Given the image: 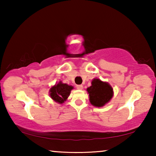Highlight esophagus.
<instances>
[{"mask_svg": "<svg viewBox=\"0 0 156 156\" xmlns=\"http://www.w3.org/2000/svg\"><path fill=\"white\" fill-rule=\"evenodd\" d=\"M76 89H82L83 86L82 84H78V85H76Z\"/></svg>", "mask_w": 156, "mask_h": 156, "instance_id": "esophagus-1", "label": "esophagus"}]
</instances>
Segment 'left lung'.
Listing matches in <instances>:
<instances>
[{
  "label": "left lung",
  "instance_id": "1",
  "mask_svg": "<svg viewBox=\"0 0 156 156\" xmlns=\"http://www.w3.org/2000/svg\"><path fill=\"white\" fill-rule=\"evenodd\" d=\"M87 91L89 93L91 104L97 107L105 105L113 97L112 87L99 79H94L91 82V86L88 87Z\"/></svg>",
  "mask_w": 156,
  "mask_h": 156
}]
</instances>
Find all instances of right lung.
Masks as SVG:
<instances>
[{"label": "right lung", "instance_id": "1", "mask_svg": "<svg viewBox=\"0 0 156 156\" xmlns=\"http://www.w3.org/2000/svg\"><path fill=\"white\" fill-rule=\"evenodd\" d=\"M72 89L73 87L59 82V83L50 89V95L54 101L59 104H62L67 100Z\"/></svg>", "mask_w": 156, "mask_h": 156}]
</instances>
